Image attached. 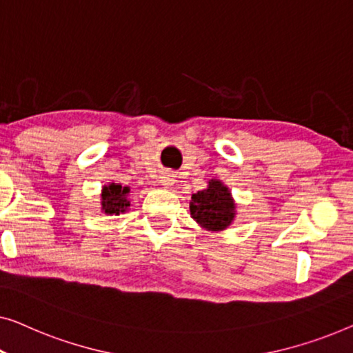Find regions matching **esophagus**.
<instances>
[{"label": "esophagus", "mask_w": 353, "mask_h": 353, "mask_svg": "<svg viewBox=\"0 0 353 353\" xmlns=\"http://www.w3.org/2000/svg\"><path fill=\"white\" fill-rule=\"evenodd\" d=\"M174 182H176L174 176H172L171 172H165V174L160 177V183H161V185H165V187H171Z\"/></svg>", "instance_id": "esophagus-1"}]
</instances>
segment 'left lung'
Segmentation results:
<instances>
[{
    "label": "left lung",
    "mask_w": 353,
    "mask_h": 353,
    "mask_svg": "<svg viewBox=\"0 0 353 353\" xmlns=\"http://www.w3.org/2000/svg\"><path fill=\"white\" fill-rule=\"evenodd\" d=\"M190 216L208 232L225 230L236 216V205L230 188L219 179H211L205 190L192 195Z\"/></svg>",
    "instance_id": "obj_1"
}]
</instances>
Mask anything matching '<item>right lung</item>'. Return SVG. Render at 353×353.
Here are the masks:
<instances>
[{"mask_svg":"<svg viewBox=\"0 0 353 353\" xmlns=\"http://www.w3.org/2000/svg\"><path fill=\"white\" fill-rule=\"evenodd\" d=\"M129 193L131 188L128 185H121V183L110 182L102 187L101 193V210L105 214H115L118 216L120 212H126L128 208L131 206V200H129Z\"/></svg>","mask_w":353,"mask_h":353,"instance_id":"add662e5","label":"right lung"}]
</instances>
